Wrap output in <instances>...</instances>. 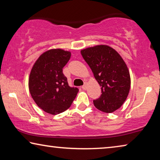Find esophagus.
Returning <instances> with one entry per match:
<instances>
[{"mask_svg": "<svg viewBox=\"0 0 160 160\" xmlns=\"http://www.w3.org/2000/svg\"><path fill=\"white\" fill-rule=\"evenodd\" d=\"M87 86H88V85H87V83L86 82H85V84H84V85L82 86V90H86V89H87Z\"/></svg>", "mask_w": 160, "mask_h": 160, "instance_id": "34e87169", "label": "esophagus"}]
</instances>
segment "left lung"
Masks as SVG:
<instances>
[{
	"label": "left lung",
	"instance_id": "1",
	"mask_svg": "<svg viewBox=\"0 0 160 160\" xmlns=\"http://www.w3.org/2000/svg\"><path fill=\"white\" fill-rule=\"evenodd\" d=\"M83 58L102 87V94L94 100L97 109L112 113L122 106L128 95L131 77L122 57L113 48L97 45L81 50Z\"/></svg>",
	"mask_w": 160,
	"mask_h": 160
}]
</instances>
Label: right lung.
<instances>
[{"label": "right lung", "mask_w": 160, "mask_h": 160, "mask_svg": "<svg viewBox=\"0 0 160 160\" xmlns=\"http://www.w3.org/2000/svg\"><path fill=\"white\" fill-rule=\"evenodd\" d=\"M71 56L70 51L53 48L45 51L38 58L29 77V90L39 108L56 115L71 106L79 90L70 88L63 73Z\"/></svg>", "instance_id": "1"}]
</instances>
